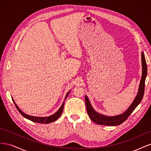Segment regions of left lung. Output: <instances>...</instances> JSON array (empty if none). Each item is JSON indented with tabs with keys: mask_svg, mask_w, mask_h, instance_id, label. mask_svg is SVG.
I'll use <instances>...</instances> for the list:
<instances>
[{
	"mask_svg": "<svg viewBox=\"0 0 151 151\" xmlns=\"http://www.w3.org/2000/svg\"><path fill=\"white\" fill-rule=\"evenodd\" d=\"M142 78L140 80V83L139 85V88L137 95L136 96L133 103L128 108L127 110L121 115L109 116L103 115L102 114H99L93 108L92 106L89 102V100L87 96H85V102L86 106L87 108V112L91 120L94 123L99 125H107V126H116L119 125L123 122H124L127 118L130 116V114L134 111L135 108L138 106L139 104L142 99L144 94L145 89V80L146 76H147V64H146L145 58L144 57V54L142 52Z\"/></svg>",
	"mask_w": 151,
	"mask_h": 151,
	"instance_id": "left-lung-1",
	"label": "left lung"
}]
</instances>
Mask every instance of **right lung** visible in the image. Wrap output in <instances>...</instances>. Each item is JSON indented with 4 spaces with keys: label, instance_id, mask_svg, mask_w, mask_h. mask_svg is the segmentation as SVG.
I'll return each mask as SVG.
<instances>
[{
    "label": "right lung",
    "instance_id": "add662e5",
    "mask_svg": "<svg viewBox=\"0 0 151 151\" xmlns=\"http://www.w3.org/2000/svg\"><path fill=\"white\" fill-rule=\"evenodd\" d=\"M70 91H69V92H68L67 94H66L65 100L67 98V97L68 96V95L69 94ZM12 101H13L14 103L15 104V106H16V108L17 109V110L19 111V112L21 114V115H22L24 118H27V119H28V120H31L32 122H36V123H52V122H53L54 121L57 120L58 118L60 117L61 116V115H62V111H63V106H64V103H65V102H63L62 103V106H60V108H59L58 110L55 113L53 114L52 115L49 116L38 117V116H30V115H26V114H25L24 113L22 112L21 110V109L19 108V107L17 106V104H16L15 101H14L13 99H12Z\"/></svg>",
    "mask_w": 151,
    "mask_h": 151
}]
</instances>
